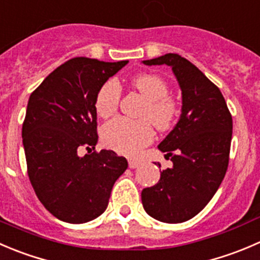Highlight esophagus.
<instances>
[{
	"label": "esophagus",
	"mask_w": 260,
	"mask_h": 260,
	"mask_svg": "<svg viewBox=\"0 0 260 260\" xmlns=\"http://www.w3.org/2000/svg\"><path fill=\"white\" fill-rule=\"evenodd\" d=\"M140 164H141V161H140V160H131V159L129 160V167H130L131 169L138 168V167L140 166Z\"/></svg>",
	"instance_id": "34e87169"
}]
</instances>
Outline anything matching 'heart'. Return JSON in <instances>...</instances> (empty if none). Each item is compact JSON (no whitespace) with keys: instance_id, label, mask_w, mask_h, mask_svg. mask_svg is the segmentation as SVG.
<instances>
[{"instance_id":"b5f03b06","label":"heart","mask_w":260,"mask_h":260,"mask_svg":"<svg viewBox=\"0 0 260 260\" xmlns=\"http://www.w3.org/2000/svg\"><path fill=\"white\" fill-rule=\"evenodd\" d=\"M134 88L146 100L140 112L143 120L116 117L107 122L101 131V138L107 148L127 156H135L153 141L154 131L167 130L174 124L178 115V105L169 96V86L160 76L153 73L139 74L131 81ZM121 97V87L116 79H109L99 89L94 109L99 116L109 117L116 112ZM147 120H145V119ZM149 121L148 122L147 120Z\"/></svg>"}]
</instances>
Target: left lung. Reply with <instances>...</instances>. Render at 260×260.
Listing matches in <instances>:
<instances>
[{"label":"left lung","mask_w":260,"mask_h":260,"mask_svg":"<svg viewBox=\"0 0 260 260\" xmlns=\"http://www.w3.org/2000/svg\"><path fill=\"white\" fill-rule=\"evenodd\" d=\"M143 63L172 67L182 89V115L158 146L166 158L171 156L173 168L160 172L158 183L143 189L141 201L155 220L183 222L204 210L225 177L233 117L216 84L179 54Z\"/></svg>","instance_id":"1"}]
</instances>
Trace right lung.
Masks as SVG:
<instances>
[{
	"instance_id": "add662e5",
	"label": "right lung",
	"mask_w": 260,
	"mask_h": 260,
	"mask_svg": "<svg viewBox=\"0 0 260 260\" xmlns=\"http://www.w3.org/2000/svg\"><path fill=\"white\" fill-rule=\"evenodd\" d=\"M126 64L72 58L30 94L22 124L27 176L39 201L59 220L83 223L104 214L114 183L126 171L124 156L94 150L96 94ZM81 147L89 154L79 157Z\"/></svg>"
}]
</instances>
